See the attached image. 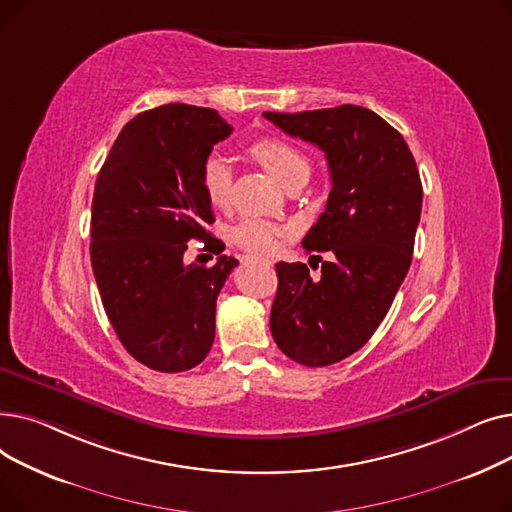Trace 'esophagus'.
Here are the masks:
<instances>
[{"mask_svg": "<svg viewBox=\"0 0 512 512\" xmlns=\"http://www.w3.org/2000/svg\"><path fill=\"white\" fill-rule=\"evenodd\" d=\"M257 261H261V263H265V265H272V261L265 259V257H257Z\"/></svg>", "mask_w": 512, "mask_h": 512, "instance_id": "obj_1", "label": "esophagus"}]
</instances>
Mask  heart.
Listing matches in <instances>:
<instances>
[{
  "label": "heart",
  "instance_id": "b5f03b06",
  "mask_svg": "<svg viewBox=\"0 0 512 512\" xmlns=\"http://www.w3.org/2000/svg\"><path fill=\"white\" fill-rule=\"evenodd\" d=\"M249 153L286 188L305 182L311 174L307 155L278 137H261L249 145ZM201 188L213 207H226L232 197V168L220 153H209L201 164ZM286 228L259 218H247L232 228V240L251 253L272 251Z\"/></svg>",
  "mask_w": 512,
  "mask_h": 512
}]
</instances>
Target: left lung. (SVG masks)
Masks as SVG:
<instances>
[{"instance_id":"left-lung-1","label":"left lung","mask_w":512,"mask_h":512,"mask_svg":"<svg viewBox=\"0 0 512 512\" xmlns=\"http://www.w3.org/2000/svg\"><path fill=\"white\" fill-rule=\"evenodd\" d=\"M290 137L326 153L332 191L326 211L303 238L321 262L276 263L278 292L270 328L280 351L307 367L357 353L386 317L413 259L423 188L402 134L361 105L299 114L265 112Z\"/></svg>"}]
</instances>
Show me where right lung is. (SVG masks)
Here are the masks:
<instances>
[{
	"label": "right lung",
	"instance_id": "right-lung-1",
	"mask_svg": "<svg viewBox=\"0 0 512 512\" xmlns=\"http://www.w3.org/2000/svg\"><path fill=\"white\" fill-rule=\"evenodd\" d=\"M232 126L209 107L168 103L134 116L99 170L91 265L107 319L126 351L161 373L197 367L215 336V301L238 265L183 263L191 239L216 254L201 164Z\"/></svg>",
	"mask_w": 512,
	"mask_h": 512
}]
</instances>
